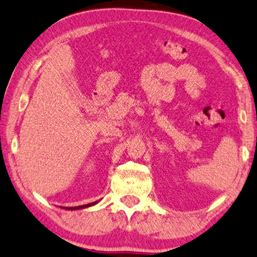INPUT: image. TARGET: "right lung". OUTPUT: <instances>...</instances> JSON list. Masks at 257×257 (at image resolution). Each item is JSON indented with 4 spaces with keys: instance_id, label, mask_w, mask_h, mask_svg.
Segmentation results:
<instances>
[{
    "instance_id": "add662e5",
    "label": "right lung",
    "mask_w": 257,
    "mask_h": 257,
    "mask_svg": "<svg viewBox=\"0 0 257 257\" xmlns=\"http://www.w3.org/2000/svg\"><path fill=\"white\" fill-rule=\"evenodd\" d=\"M99 201H100V200H97V201H94V202H89V204H87V205L75 206V207H61V208H64V209H71V211H74V209H82V208H87V207H91V206L96 205L97 202H99Z\"/></svg>"
}]
</instances>
